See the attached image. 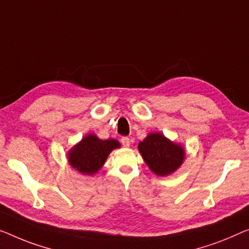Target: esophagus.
I'll use <instances>...</instances> for the list:
<instances>
[{"label":"esophagus","instance_id":"obj_1","mask_svg":"<svg viewBox=\"0 0 249 249\" xmlns=\"http://www.w3.org/2000/svg\"><path fill=\"white\" fill-rule=\"evenodd\" d=\"M121 142H122V144H123V146H125V147L129 146V139H128V137H126V136L122 137Z\"/></svg>","mask_w":249,"mask_h":249}]
</instances>
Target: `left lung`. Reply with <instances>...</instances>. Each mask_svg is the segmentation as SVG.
Instances as JSON below:
<instances>
[{"mask_svg":"<svg viewBox=\"0 0 249 249\" xmlns=\"http://www.w3.org/2000/svg\"><path fill=\"white\" fill-rule=\"evenodd\" d=\"M139 151L152 172L161 177L169 176L183 163L185 152L180 144L161 134L151 133L139 144Z\"/></svg>","mask_w":249,"mask_h":249,"instance_id":"8db88e82","label":"left lung"}]
</instances>
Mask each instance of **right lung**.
I'll return each instance as SVG.
<instances>
[{
  "label": "right lung",
  "mask_w": 249,
  "mask_h": 249,
  "mask_svg": "<svg viewBox=\"0 0 249 249\" xmlns=\"http://www.w3.org/2000/svg\"><path fill=\"white\" fill-rule=\"evenodd\" d=\"M120 146L116 140L103 141L94 134H88L68 152V162L78 172L92 176L104 165L110 152Z\"/></svg>",
  "instance_id": "1"
}]
</instances>
